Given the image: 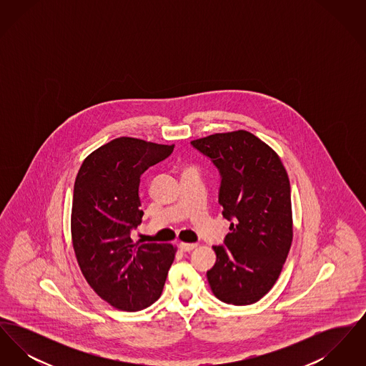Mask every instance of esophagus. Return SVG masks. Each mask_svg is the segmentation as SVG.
I'll return each instance as SVG.
<instances>
[{
  "label": "esophagus",
  "mask_w": 366,
  "mask_h": 366,
  "mask_svg": "<svg viewBox=\"0 0 366 366\" xmlns=\"http://www.w3.org/2000/svg\"><path fill=\"white\" fill-rule=\"evenodd\" d=\"M179 249L184 251V252H189L192 249H194L197 247V244L194 243H179Z\"/></svg>",
  "instance_id": "esophagus-1"
}]
</instances>
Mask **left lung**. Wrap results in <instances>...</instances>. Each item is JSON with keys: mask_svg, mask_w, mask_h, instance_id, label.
Returning <instances> with one entry per match:
<instances>
[{"mask_svg": "<svg viewBox=\"0 0 366 366\" xmlns=\"http://www.w3.org/2000/svg\"><path fill=\"white\" fill-rule=\"evenodd\" d=\"M191 144L218 169V202L232 221L224 245L212 247L217 261L207 272L211 291L229 305L255 303L279 279L292 243L288 174L279 155L245 130Z\"/></svg>", "mask_w": 366, "mask_h": 366, "instance_id": "left-lung-1", "label": "left lung"}]
</instances>
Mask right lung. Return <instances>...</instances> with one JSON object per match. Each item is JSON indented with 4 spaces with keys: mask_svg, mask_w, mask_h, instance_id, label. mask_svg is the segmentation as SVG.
<instances>
[{
    "mask_svg": "<svg viewBox=\"0 0 366 366\" xmlns=\"http://www.w3.org/2000/svg\"><path fill=\"white\" fill-rule=\"evenodd\" d=\"M174 145L119 137L84 160L74 184L71 236L89 285L112 307L139 312L157 302L174 261L172 244L134 243L139 177Z\"/></svg>",
    "mask_w": 366,
    "mask_h": 366,
    "instance_id": "1",
    "label": "right lung"
}]
</instances>
